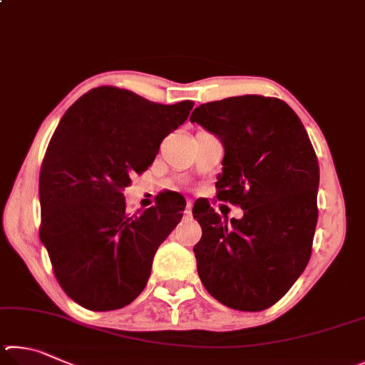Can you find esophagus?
<instances>
[{
  "mask_svg": "<svg viewBox=\"0 0 365 365\" xmlns=\"http://www.w3.org/2000/svg\"><path fill=\"white\" fill-rule=\"evenodd\" d=\"M184 215H186V216H190V215H192V203H190V202H187L186 210H184Z\"/></svg>",
  "mask_w": 365,
  "mask_h": 365,
  "instance_id": "esophagus-1",
  "label": "esophagus"
}]
</instances>
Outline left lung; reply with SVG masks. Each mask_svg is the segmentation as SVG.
<instances>
[{"label": "left lung", "instance_id": "8db88e82", "mask_svg": "<svg viewBox=\"0 0 365 365\" xmlns=\"http://www.w3.org/2000/svg\"><path fill=\"white\" fill-rule=\"evenodd\" d=\"M225 145L218 200L239 205L227 222L212 207L192 210L202 226L197 271L227 308L263 311L308 266L317 225L319 162L289 104L258 94L207 102L190 115Z\"/></svg>", "mask_w": 365, "mask_h": 365}]
</instances>
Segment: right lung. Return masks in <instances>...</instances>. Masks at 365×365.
Listing matches in <instances>:
<instances>
[{
  "instance_id": "add662e5",
  "label": "right lung",
  "mask_w": 365,
  "mask_h": 365,
  "mask_svg": "<svg viewBox=\"0 0 365 365\" xmlns=\"http://www.w3.org/2000/svg\"><path fill=\"white\" fill-rule=\"evenodd\" d=\"M192 107L99 86L57 125L40 171V239L57 282L83 308L120 309L144 290L153 255L181 221L186 200L166 194L128 215L123 190Z\"/></svg>"
}]
</instances>
